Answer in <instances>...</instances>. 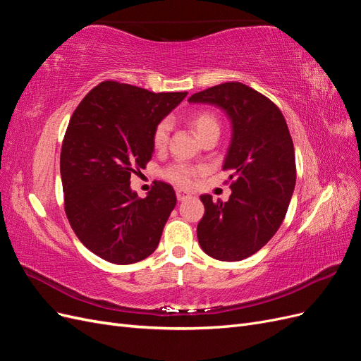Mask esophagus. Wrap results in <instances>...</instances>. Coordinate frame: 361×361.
<instances>
[{
	"instance_id": "34e87169",
	"label": "esophagus",
	"mask_w": 361,
	"mask_h": 361,
	"mask_svg": "<svg viewBox=\"0 0 361 361\" xmlns=\"http://www.w3.org/2000/svg\"><path fill=\"white\" fill-rule=\"evenodd\" d=\"M176 197H178L179 202H183L185 199L190 197V194H188L187 191H183V190H178V191H176Z\"/></svg>"
}]
</instances>
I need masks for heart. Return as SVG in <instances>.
<instances>
[{"label":"heart","mask_w":361,"mask_h":361,"mask_svg":"<svg viewBox=\"0 0 361 361\" xmlns=\"http://www.w3.org/2000/svg\"><path fill=\"white\" fill-rule=\"evenodd\" d=\"M190 123L200 138L207 133L216 130L220 133V122H218L216 116L209 110H195L190 116ZM170 138V122L169 120H161L155 126L154 134H152V146L155 150H164L169 145ZM203 171L202 167H194L185 162H174L162 171V176L169 179L170 182L179 185V187L188 188L197 179L199 174Z\"/></svg>","instance_id":"b5f03b06"}]
</instances>
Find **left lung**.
Wrapping results in <instances>:
<instances>
[{
	"mask_svg": "<svg viewBox=\"0 0 361 361\" xmlns=\"http://www.w3.org/2000/svg\"><path fill=\"white\" fill-rule=\"evenodd\" d=\"M190 102L218 105L233 134L223 170H231L227 202L204 194L197 238L207 256L224 262L250 257L285 220L297 180L295 150L286 120L267 96L243 82H223L194 93Z\"/></svg>",
	"mask_w": 361,
	"mask_h": 361,
	"instance_id": "obj_1",
	"label": "left lung"
}]
</instances>
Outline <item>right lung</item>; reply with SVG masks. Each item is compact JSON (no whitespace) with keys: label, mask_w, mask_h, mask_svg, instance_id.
Listing matches in <instances>:
<instances>
[{"label":"right lung","mask_w":361,"mask_h":361,"mask_svg":"<svg viewBox=\"0 0 361 361\" xmlns=\"http://www.w3.org/2000/svg\"><path fill=\"white\" fill-rule=\"evenodd\" d=\"M185 96L108 80L71 117L60 155L64 212L84 247L106 262L135 264L159 244L176 192L157 180L138 199L129 180L152 159L155 126Z\"/></svg>","instance_id":"1"}]
</instances>
